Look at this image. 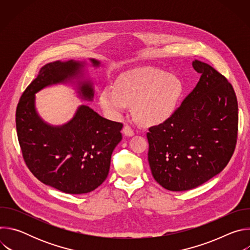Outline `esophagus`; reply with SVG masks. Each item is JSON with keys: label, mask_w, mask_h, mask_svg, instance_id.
I'll return each instance as SVG.
<instances>
[{"label": "esophagus", "mask_w": 250, "mask_h": 250, "mask_svg": "<svg viewBox=\"0 0 250 250\" xmlns=\"http://www.w3.org/2000/svg\"><path fill=\"white\" fill-rule=\"evenodd\" d=\"M124 134L125 136H132L134 134V130L132 129V127H130L129 125H125L124 127Z\"/></svg>", "instance_id": "1"}]
</instances>
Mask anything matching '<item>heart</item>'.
Masks as SVG:
<instances>
[{"instance_id": "heart-1", "label": "heart", "mask_w": 250, "mask_h": 250, "mask_svg": "<svg viewBox=\"0 0 250 250\" xmlns=\"http://www.w3.org/2000/svg\"><path fill=\"white\" fill-rule=\"evenodd\" d=\"M182 94L183 85L177 77L139 68L120 76L115 86L104 87L99 104L111 119H118L128 105H134L135 116L142 124L158 125L174 115Z\"/></svg>"}]
</instances>
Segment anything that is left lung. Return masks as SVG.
Here are the masks:
<instances>
[{
	"instance_id": "8db88e82",
	"label": "left lung",
	"mask_w": 250,
	"mask_h": 250,
	"mask_svg": "<svg viewBox=\"0 0 250 250\" xmlns=\"http://www.w3.org/2000/svg\"><path fill=\"white\" fill-rule=\"evenodd\" d=\"M192 65L201 74L197 86L167 122L146 134L152 176L169 191L194 189L221 173L236 145L232 86L210 65L197 59Z\"/></svg>"
}]
</instances>
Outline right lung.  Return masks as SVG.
Instances as JSON below:
<instances>
[{"label":"right lung","instance_id":"right-lung-1","mask_svg":"<svg viewBox=\"0 0 250 250\" xmlns=\"http://www.w3.org/2000/svg\"><path fill=\"white\" fill-rule=\"evenodd\" d=\"M90 61L96 68L101 66L99 60ZM85 65L72 59L45 64L21 95L16 113L18 138L30 172L43 184L74 195L92 192L105 180L112 153L123 138V124L81 104L66 124L49 125L35 108V94L71 83L80 99L93 101V82L85 78Z\"/></svg>","mask_w":250,"mask_h":250}]
</instances>
